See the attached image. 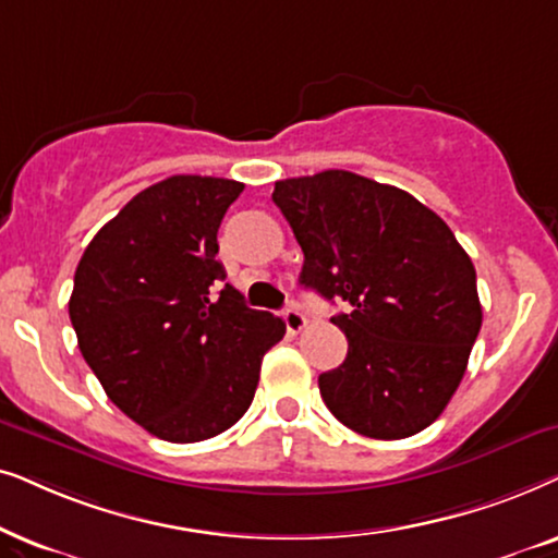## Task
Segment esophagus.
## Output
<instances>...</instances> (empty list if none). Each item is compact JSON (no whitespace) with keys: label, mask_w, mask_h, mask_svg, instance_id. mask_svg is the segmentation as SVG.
<instances>
[{"label":"esophagus","mask_w":558,"mask_h":558,"mask_svg":"<svg viewBox=\"0 0 558 558\" xmlns=\"http://www.w3.org/2000/svg\"><path fill=\"white\" fill-rule=\"evenodd\" d=\"M283 322H286L288 333H301L306 329V314H303L299 306H288L283 311Z\"/></svg>","instance_id":"1"}]
</instances>
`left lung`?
Segmentation results:
<instances>
[{"label":"left lung","mask_w":558,"mask_h":558,"mask_svg":"<svg viewBox=\"0 0 558 558\" xmlns=\"http://www.w3.org/2000/svg\"><path fill=\"white\" fill-rule=\"evenodd\" d=\"M272 202L303 250L301 286L347 301V360L318 375L329 411L369 439L430 426L482 326L477 272L439 214L349 170L286 178Z\"/></svg>","instance_id":"1"}]
</instances>
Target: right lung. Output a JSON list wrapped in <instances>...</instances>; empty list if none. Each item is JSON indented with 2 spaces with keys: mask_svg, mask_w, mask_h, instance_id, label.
Returning a JSON list of instances; mask_svg holds the SVG:
<instances>
[{
  "mask_svg": "<svg viewBox=\"0 0 558 558\" xmlns=\"http://www.w3.org/2000/svg\"><path fill=\"white\" fill-rule=\"evenodd\" d=\"M244 183L170 175L107 221L76 267L69 316L86 365L124 415L173 444L211 439L247 413L259 365L286 333L244 306L217 259Z\"/></svg>",
  "mask_w": 558,
  "mask_h": 558,
  "instance_id": "1",
  "label": "right lung"
}]
</instances>
